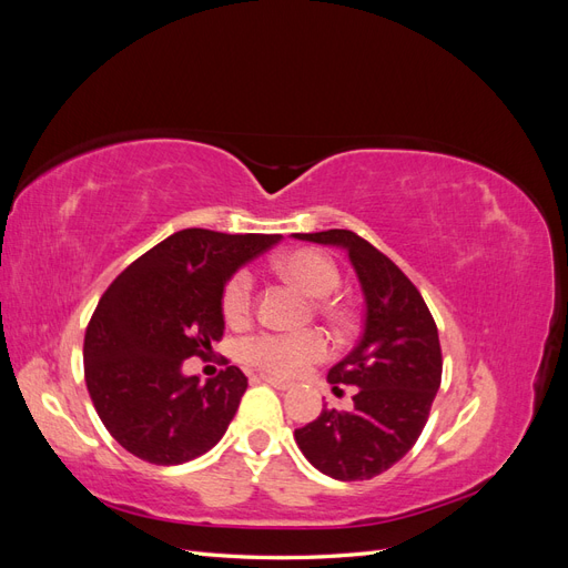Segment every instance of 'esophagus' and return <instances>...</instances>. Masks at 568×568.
Returning <instances> with one entry per match:
<instances>
[{
	"instance_id": "34e87169",
	"label": "esophagus",
	"mask_w": 568,
	"mask_h": 568,
	"mask_svg": "<svg viewBox=\"0 0 568 568\" xmlns=\"http://www.w3.org/2000/svg\"><path fill=\"white\" fill-rule=\"evenodd\" d=\"M261 379L267 384V386H274V388H280V390H288L291 386V382H284V379H277V376H270V374H261Z\"/></svg>"
}]
</instances>
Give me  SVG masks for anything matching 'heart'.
I'll return each instance as SVG.
<instances>
[{"instance_id":"heart-1","label":"heart","mask_w":568,"mask_h":568,"mask_svg":"<svg viewBox=\"0 0 568 568\" xmlns=\"http://www.w3.org/2000/svg\"><path fill=\"white\" fill-rule=\"evenodd\" d=\"M277 270L284 280L296 284L313 298L329 296L338 286V267L320 251L301 248L282 255ZM253 307V280L246 270L236 272L222 294V313L227 322L248 320ZM329 355V341L320 332L305 334H261L244 346V357L257 369L274 376H301Z\"/></svg>"}]
</instances>
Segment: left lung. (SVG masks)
Returning a JSON list of instances; mask_svg holds the SVG:
<instances>
[{
  "mask_svg": "<svg viewBox=\"0 0 568 568\" xmlns=\"http://www.w3.org/2000/svg\"><path fill=\"white\" fill-rule=\"evenodd\" d=\"M348 253L365 296V329L326 382L355 386L353 409H322L296 428L305 459L336 480L384 474L417 443L440 386L443 357L436 322L403 270L351 230L294 234Z\"/></svg>",
  "mask_w": 568,
  "mask_h": 568,
  "instance_id": "8db88e82",
  "label": "left lung"
}]
</instances>
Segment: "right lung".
<instances>
[{
    "instance_id": "add662e5",
    "label": "right lung",
    "mask_w": 568,
    "mask_h": 568,
    "mask_svg": "<svg viewBox=\"0 0 568 568\" xmlns=\"http://www.w3.org/2000/svg\"><path fill=\"white\" fill-rule=\"evenodd\" d=\"M280 234L182 230L125 267L84 334V382L99 419L128 453L184 464L225 436L248 379L239 367L205 384L182 363L222 338V294L232 274Z\"/></svg>"
}]
</instances>
